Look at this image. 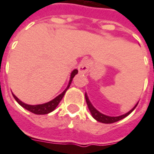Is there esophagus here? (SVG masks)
Masks as SVG:
<instances>
[{"label":"esophagus","instance_id":"34e87169","mask_svg":"<svg viewBox=\"0 0 154 154\" xmlns=\"http://www.w3.org/2000/svg\"><path fill=\"white\" fill-rule=\"evenodd\" d=\"M89 68H90V61L88 59L82 60L78 66V71L81 73H87Z\"/></svg>","mask_w":154,"mask_h":154}]
</instances>
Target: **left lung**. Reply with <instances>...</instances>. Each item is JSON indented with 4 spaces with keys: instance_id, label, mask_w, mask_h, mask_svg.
I'll return each instance as SVG.
<instances>
[{
    "instance_id": "8db88e82",
    "label": "left lung",
    "mask_w": 154,
    "mask_h": 154,
    "mask_svg": "<svg viewBox=\"0 0 154 154\" xmlns=\"http://www.w3.org/2000/svg\"><path fill=\"white\" fill-rule=\"evenodd\" d=\"M85 98H86V101H87V106H88V109L90 110L91 114V116L93 117L94 119L97 120V121H99V122L104 123V124H111V123H115L117 122V121H119L120 119H124V118H125L126 116H128L129 114L132 112L133 110L135 109V107L137 106V105L139 103V101L137 102L134 106L133 107V109L129 110V112H127L125 115H122V116H106V115H104V114L100 113L99 112L98 110L95 108V107L92 106V104L91 103L90 100L88 99V97H87V93H85Z\"/></svg>"
}]
</instances>
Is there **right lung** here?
I'll return each mask as SVG.
<instances>
[{
  "label": "right lung",
  "mask_w": 154,
  "mask_h": 154,
  "mask_svg": "<svg viewBox=\"0 0 154 154\" xmlns=\"http://www.w3.org/2000/svg\"><path fill=\"white\" fill-rule=\"evenodd\" d=\"M77 72H78L77 69H74V70L72 72L70 80H69V82H68V85H67V88H66L60 95H58L57 97H55L54 100H50V101H48L47 103L40 104V105H35V106L28 105V104H25L24 103V102H22L20 100H19L18 98L15 97L14 94H12V95H13V97H14V98L15 99V100H16L22 107H24L25 109H26V110H29V111H30V112H32V113L34 114H36V115H46V114L50 113L53 110H54L56 109V107L57 106V105L59 104L61 100L63 99V97H64V95L66 93V91H67V89L70 87L71 83H72V78L75 77V75H77Z\"/></svg>",
  "instance_id": "right-lung-1"
}]
</instances>
